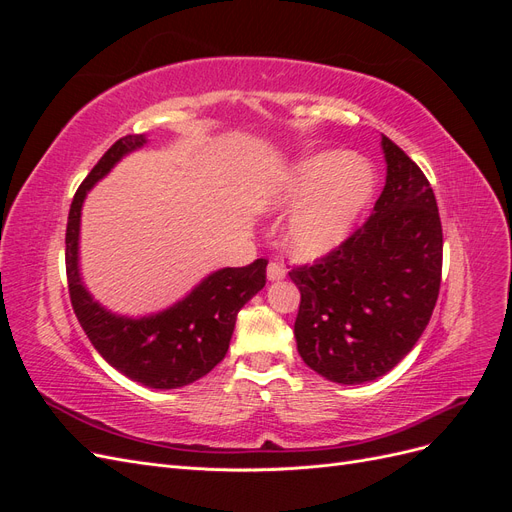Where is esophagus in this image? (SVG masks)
I'll list each match as a JSON object with an SVG mask.
<instances>
[{
    "instance_id": "esophagus-1",
    "label": "esophagus",
    "mask_w": 512,
    "mask_h": 512,
    "mask_svg": "<svg viewBox=\"0 0 512 512\" xmlns=\"http://www.w3.org/2000/svg\"><path fill=\"white\" fill-rule=\"evenodd\" d=\"M267 277L271 282H280V280H284L286 277V269H284V265H280V262H269V267H267Z\"/></svg>"
}]
</instances>
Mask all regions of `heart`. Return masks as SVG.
<instances>
[{"mask_svg":"<svg viewBox=\"0 0 512 512\" xmlns=\"http://www.w3.org/2000/svg\"><path fill=\"white\" fill-rule=\"evenodd\" d=\"M371 166L348 151H322L290 166L269 196L288 211L284 245L297 260H318L342 245L374 196Z\"/></svg>","mask_w":512,"mask_h":512,"instance_id":"heart-1","label":"heart"}]
</instances>
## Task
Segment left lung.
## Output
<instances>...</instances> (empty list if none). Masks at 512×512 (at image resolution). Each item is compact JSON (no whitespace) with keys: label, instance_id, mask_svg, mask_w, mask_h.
I'll return each mask as SVG.
<instances>
[{"label":"left lung","instance_id":"1","mask_svg":"<svg viewBox=\"0 0 512 512\" xmlns=\"http://www.w3.org/2000/svg\"><path fill=\"white\" fill-rule=\"evenodd\" d=\"M386 183L369 220L312 267L288 275L301 292V359L339 384L371 382L414 348L442 280V224L423 170L382 136Z\"/></svg>","mask_w":512,"mask_h":512}]
</instances>
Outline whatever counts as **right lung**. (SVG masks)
I'll list each match as a JSON object with an SVG mask.
<instances>
[{
    "instance_id": "1",
    "label": "right lung",
    "mask_w": 512,
    "mask_h": 512,
    "mask_svg": "<svg viewBox=\"0 0 512 512\" xmlns=\"http://www.w3.org/2000/svg\"><path fill=\"white\" fill-rule=\"evenodd\" d=\"M145 143V134L119 138L76 190L66 228L68 290L85 335L108 365L149 389H179L203 378L224 359L239 309L265 288L267 260L215 271L173 307L143 318L117 316L94 301L79 271L85 196L123 156Z\"/></svg>"
}]
</instances>
